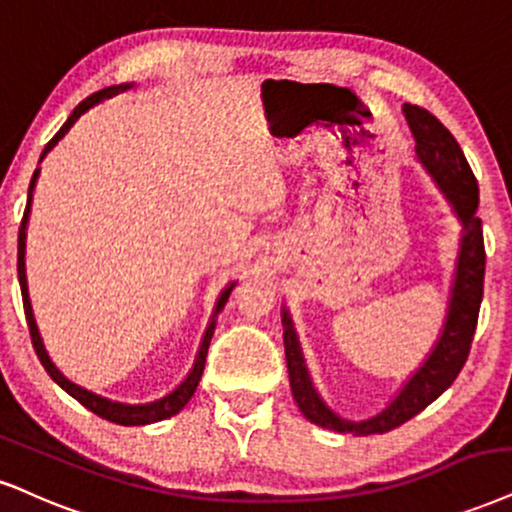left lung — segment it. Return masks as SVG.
<instances>
[{
	"mask_svg": "<svg viewBox=\"0 0 512 512\" xmlns=\"http://www.w3.org/2000/svg\"><path fill=\"white\" fill-rule=\"evenodd\" d=\"M403 116H406L408 128L415 137V156H418L422 168L430 173L444 199L449 201L451 211L456 213L460 223V244L456 268H453L449 306H446L444 325H441L432 351L427 353L420 368L401 384L394 399L380 413L365 420L342 418L327 406L315 389L294 320L287 306H282V327H285L282 337H285L289 384H292L296 406L313 425L332 432L353 434V437H368V434L394 430L413 415H418L420 410H425L451 387L460 368L468 361L484 292V261H487V256H484L482 220L475 216L479 206V187L472 168L468 166V159H465L456 137L430 111L413 104H403Z\"/></svg>",
	"mask_w": 512,
	"mask_h": 512,
	"instance_id": "1",
	"label": "left lung"
}]
</instances>
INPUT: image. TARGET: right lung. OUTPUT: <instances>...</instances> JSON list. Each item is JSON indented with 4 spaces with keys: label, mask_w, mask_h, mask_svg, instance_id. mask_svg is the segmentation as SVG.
<instances>
[{
    "label": "right lung",
    "mask_w": 512,
    "mask_h": 512,
    "mask_svg": "<svg viewBox=\"0 0 512 512\" xmlns=\"http://www.w3.org/2000/svg\"><path fill=\"white\" fill-rule=\"evenodd\" d=\"M132 87H135V82H123V85L104 87V90H99L97 94H92V97H87L85 102L75 106L71 116H68V121L61 125V130L52 137V142H49L47 147H44L42 156H40V163H42L44 156H47L49 151H52L56 144H59L63 137H66V132L73 128L75 121H78L82 113H87V111L92 109V106H97L99 102H104V99H111V97H116V94L132 90ZM37 178H40V168H35L33 180H30L28 206H25V213H23V220H21V230H18V282H21L25 320H28L30 337H33V346H35L37 358H40V363L44 365V370L49 372V377H52V380L59 384V387L66 391V394H71L75 401H80L82 406H85L87 410H92V413L99 415V418H104V420H109V422H116V425H125V427L151 425V422H161V420H166V418H173L175 413H180V410L187 406V401L192 399L194 391H197V387H199L201 372H204V365H206L208 344H211L213 332H216V318H218V313L225 308L227 299H230V292H232V289H235L237 282L232 280L230 285H227L223 292L218 294L216 306H213V313H211V320H208V325H206V330H204V337H201V344H199L197 358H194L192 370H189L185 380H182L173 391H168L166 396H161V399H154V401H149V403H121V401L106 399V396H99V394H94V391H90V389L80 387V384H75V382L68 380V377L63 375L59 368H56L52 358H49V353H47V349H44V342H42V337H40V330H37L33 306H30L28 277H25V230H28L30 204H33V192H35Z\"/></svg>",
    "instance_id": "right-lung-1"
}]
</instances>
